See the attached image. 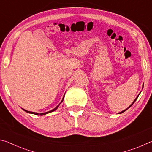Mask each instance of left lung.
<instances>
[{
  "label": "left lung",
  "instance_id": "8db88e82",
  "mask_svg": "<svg viewBox=\"0 0 152 152\" xmlns=\"http://www.w3.org/2000/svg\"><path fill=\"white\" fill-rule=\"evenodd\" d=\"M137 97H138V96H137ZM137 98H136V99H135V101H133V103H132V104H133V103H134V102H135V101H136V100H137ZM132 104H131V105H130V106H129V107H132ZM126 110H127V109H126ZM123 110V111H122V112H121V113H123V112H124V111H125V110Z\"/></svg>",
  "mask_w": 152,
  "mask_h": 152
}]
</instances>
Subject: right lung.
Wrapping results in <instances>:
<instances>
[{
  "label": "right lung",
  "mask_w": 152,
  "mask_h": 152,
  "mask_svg": "<svg viewBox=\"0 0 152 152\" xmlns=\"http://www.w3.org/2000/svg\"><path fill=\"white\" fill-rule=\"evenodd\" d=\"M64 97H63V99H62V100H61V102L63 101V100H64ZM60 102V103H61ZM60 103L59 104L57 107H56V108H54V109H52V110H50V111H48V112H46V113H34V112H31V111H28V110H25V109H23L25 112H27V113H32V114H34V115H45V114H48V113H51V112H53V111H54V110H56V109H58V107H59V105L60 104Z\"/></svg>",
  "instance_id": "right-lung-1"
}]
</instances>
